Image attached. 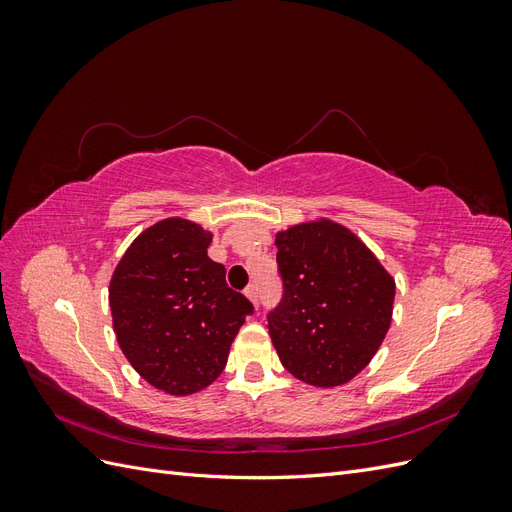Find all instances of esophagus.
I'll list each match as a JSON object with an SVG mask.
<instances>
[{"label":"esophagus","instance_id":"34e87169","mask_svg":"<svg viewBox=\"0 0 512 512\" xmlns=\"http://www.w3.org/2000/svg\"><path fill=\"white\" fill-rule=\"evenodd\" d=\"M243 292H245V297L250 299V301L258 307V286H256V284H250Z\"/></svg>","mask_w":512,"mask_h":512}]
</instances>
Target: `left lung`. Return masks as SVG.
I'll return each instance as SVG.
<instances>
[{
  "instance_id": "obj_1",
  "label": "left lung",
  "mask_w": 512,
  "mask_h": 512,
  "mask_svg": "<svg viewBox=\"0 0 512 512\" xmlns=\"http://www.w3.org/2000/svg\"><path fill=\"white\" fill-rule=\"evenodd\" d=\"M282 301L269 335L282 365L312 386H339L374 359L391 327L395 280L365 243L329 220L277 232Z\"/></svg>"
}]
</instances>
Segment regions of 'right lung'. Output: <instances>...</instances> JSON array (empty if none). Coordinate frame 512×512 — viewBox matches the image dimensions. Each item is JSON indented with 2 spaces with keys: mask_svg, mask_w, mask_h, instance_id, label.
<instances>
[{
  "mask_svg": "<svg viewBox=\"0 0 512 512\" xmlns=\"http://www.w3.org/2000/svg\"><path fill=\"white\" fill-rule=\"evenodd\" d=\"M211 232L168 218L123 254L108 286L117 342L132 367L168 395H192L218 378L254 305L228 288L207 256Z\"/></svg>",
  "mask_w": 512,
  "mask_h": 512,
  "instance_id": "obj_1",
  "label": "right lung"
}]
</instances>
